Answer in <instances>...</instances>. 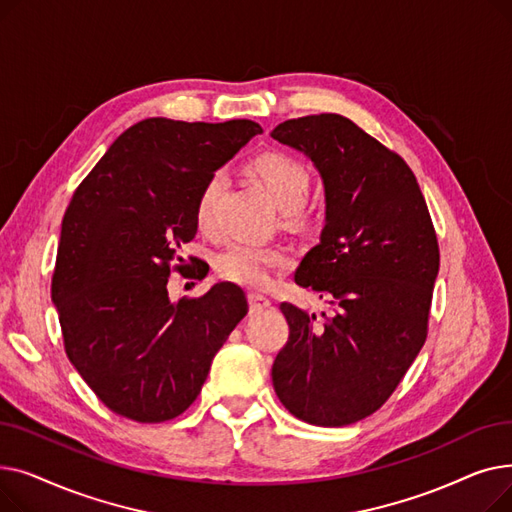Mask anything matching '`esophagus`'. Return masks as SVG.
<instances>
[{
  "label": "esophagus",
  "instance_id": "obj_1",
  "mask_svg": "<svg viewBox=\"0 0 512 512\" xmlns=\"http://www.w3.org/2000/svg\"><path fill=\"white\" fill-rule=\"evenodd\" d=\"M267 307H272L270 299L263 297V294H249V311L251 313H261Z\"/></svg>",
  "mask_w": 512,
  "mask_h": 512
}]
</instances>
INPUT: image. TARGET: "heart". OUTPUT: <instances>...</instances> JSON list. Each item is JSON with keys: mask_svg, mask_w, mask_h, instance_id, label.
<instances>
[{"mask_svg": "<svg viewBox=\"0 0 512 512\" xmlns=\"http://www.w3.org/2000/svg\"><path fill=\"white\" fill-rule=\"evenodd\" d=\"M253 168L274 203L286 211V215H292L305 203L309 195V174L297 159L272 153L259 157ZM222 186L224 174L215 172L207 178L199 195L197 222L203 230H211L215 224V205H218ZM284 263L286 255L280 249L251 245V242H232L215 259V270L228 282L247 288H261L270 282L274 267H282Z\"/></svg>", "mask_w": 512, "mask_h": 512, "instance_id": "b5f03b06", "label": "heart"}]
</instances>
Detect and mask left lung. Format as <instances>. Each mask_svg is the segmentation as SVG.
I'll use <instances>...</instances> for the list:
<instances>
[{"label": "left lung", "mask_w": 512, "mask_h": 512, "mask_svg": "<svg viewBox=\"0 0 512 512\" xmlns=\"http://www.w3.org/2000/svg\"><path fill=\"white\" fill-rule=\"evenodd\" d=\"M272 139L311 159L324 182L326 224L294 282L334 311L317 321L280 305L290 334L272 367L274 390L305 423L351 425L384 405L425 342L436 232L405 159L348 118L286 120Z\"/></svg>", "instance_id": "8db88e82"}]
</instances>
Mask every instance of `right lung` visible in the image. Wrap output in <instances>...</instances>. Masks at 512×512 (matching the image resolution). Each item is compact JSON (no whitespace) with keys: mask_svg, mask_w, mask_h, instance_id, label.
Returning a JSON list of instances; mask_svg holds the SVG:
<instances>
[{"mask_svg":"<svg viewBox=\"0 0 512 512\" xmlns=\"http://www.w3.org/2000/svg\"><path fill=\"white\" fill-rule=\"evenodd\" d=\"M261 132L253 120H141L105 151L66 209L51 280L66 355L126 419L161 423L191 407L249 311L230 282L174 303L168 278L172 263L184 270L182 247L197 234L207 178Z\"/></svg>","mask_w":512,"mask_h":512,"instance_id":"1","label":"right lung"}]
</instances>
